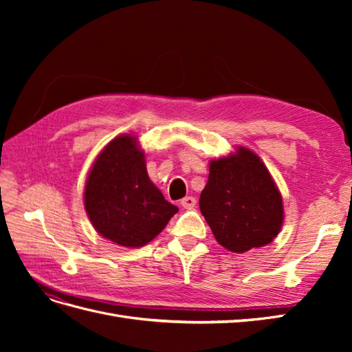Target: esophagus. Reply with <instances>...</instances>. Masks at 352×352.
I'll return each instance as SVG.
<instances>
[{"mask_svg": "<svg viewBox=\"0 0 352 352\" xmlns=\"http://www.w3.org/2000/svg\"><path fill=\"white\" fill-rule=\"evenodd\" d=\"M180 206L186 210H192L197 206V199L194 197H185L182 201H180Z\"/></svg>", "mask_w": 352, "mask_h": 352, "instance_id": "esophagus-1", "label": "esophagus"}]
</instances>
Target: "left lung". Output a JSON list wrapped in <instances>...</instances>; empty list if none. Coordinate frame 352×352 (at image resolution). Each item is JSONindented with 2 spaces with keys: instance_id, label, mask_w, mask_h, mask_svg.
I'll use <instances>...</instances> for the list:
<instances>
[{
  "instance_id": "left-lung-1",
  "label": "left lung",
  "mask_w": 352,
  "mask_h": 352,
  "mask_svg": "<svg viewBox=\"0 0 352 352\" xmlns=\"http://www.w3.org/2000/svg\"><path fill=\"white\" fill-rule=\"evenodd\" d=\"M199 210L221 247L238 254L270 243L283 223L279 189L247 148L211 160Z\"/></svg>"
}]
</instances>
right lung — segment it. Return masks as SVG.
<instances>
[{"label":"right lung","instance_id":"add662e5","mask_svg":"<svg viewBox=\"0 0 352 352\" xmlns=\"http://www.w3.org/2000/svg\"><path fill=\"white\" fill-rule=\"evenodd\" d=\"M83 198L95 230L127 248L153 241L179 211L148 177L145 155L131 135L114 138L101 151Z\"/></svg>","mask_w":352,"mask_h":352}]
</instances>
